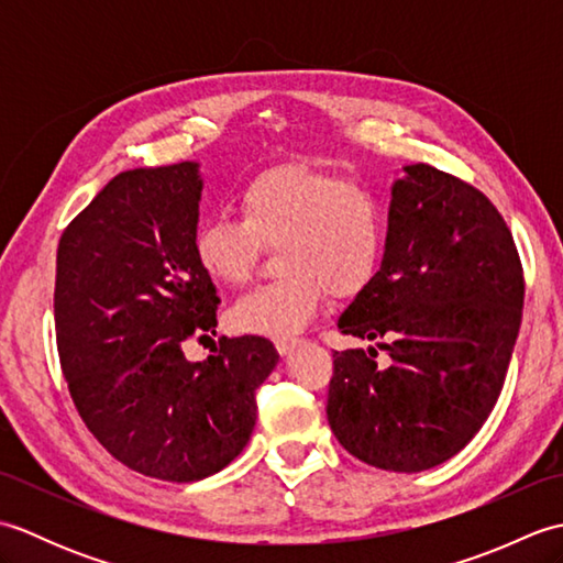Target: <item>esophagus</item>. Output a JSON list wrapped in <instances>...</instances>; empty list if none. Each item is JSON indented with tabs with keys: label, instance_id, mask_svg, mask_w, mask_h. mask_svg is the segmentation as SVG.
Returning a JSON list of instances; mask_svg holds the SVG:
<instances>
[{
	"label": "esophagus",
	"instance_id": "34e87169",
	"mask_svg": "<svg viewBox=\"0 0 563 563\" xmlns=\"http://www.w3.org/2000/svg\"><path fill=\"white\" fill-rule=\"evenodd\" d=\"M297 343H300V339H275V349H278L280 355H288Z\"/></svg>",
	"mask_w": 563,
	"mask_h": 563
}]
</instances>
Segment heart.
<instances>
[{
    "label": "heart",
    "mask_w": 563,
    "mask_h": 563,
    "mask_svg": "<svg viewBox=\"0 0 563 563\" xmlns=\"http://www.w3.org/2000/svg\"><path fill=\"white\" fill-rule=\"evenodd\" d=\"M242 218L210 214L196 227L194 254L224 288L254 275L263 244H278L280 275L232 307L239 331L292 336L324 300L355 295L373 280L387 244L385 202L373 188L309 164H278L239 194Z\"/></svg>",
    "instance_id": "heart-1"
}]
</instances>
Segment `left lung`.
<instances>
[{
    "label": "left lung",
    "instance_id": "8db88e82",
    "mask_svg": "<svg viewBox=\"0 0 563 563\" xmlns=\"http://www.w3.org/2000/svg\"><path fill=\"white\" fill-rule=\"evenodd\" d=\"M391 186L385 258L339 317L380 351H333L327 416L353 457L423 472L470 442L504 389L525 278L506 220L479 188L430 164Z\"/></svg>",
    "mask_w": 563,
    "mask_h": 563
}]
</instances>
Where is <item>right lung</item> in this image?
Instances as JSON below:
<instances>
[{
  "instance_id": "right-lung-1",
  "label": "right lung",
  "mask_w": 563,
  "mask_h": 563,
  "mask_svg": "<svg viewBox=\"0 0 563 563\" xmlns=\"http://www.w3.org/2000/svg\"><path fill=\"white\" fill-rule=\"evenodd\" d=\"M196 162L123 172L57 244L55 336L81 421L118 462L162 482L224 470L256 426V389L278 363L263 336L220 339L190 363L184 343L218 327L198 266Z\"/></svg>"
}]
</instances>
